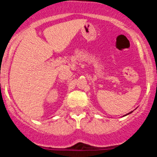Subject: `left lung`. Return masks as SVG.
<instances>
[{
  "mask_svg": "<svg viewBox=\"0 0 157 157\" xmlns=\"http://www.w3.org/2000/svg\"><path fill=\"white\" fill-rule=\"evenodd\" d=\"M131 112H130V113H131ZM128 114H129V113H128Z\"/></svg>",
  "mask_w": 157,
  "mask_h": 157,
  "instance_id": "left-lung-1",
  "label": "left lung"
}]
</instances>
